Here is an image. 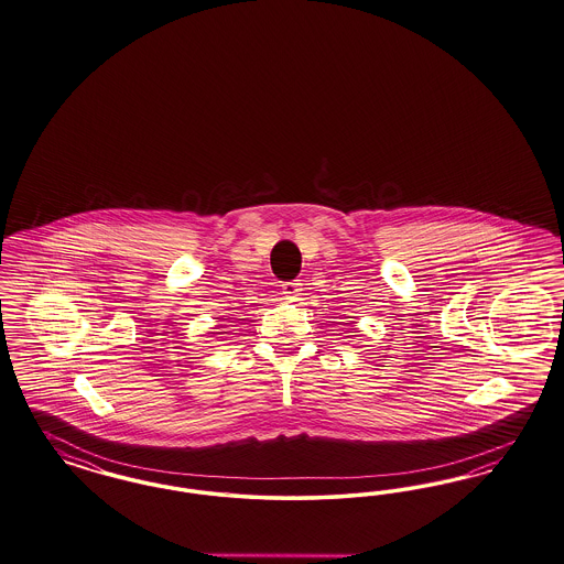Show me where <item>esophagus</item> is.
I'll return each instance as SVG.
<instances>
[{
    "instance_id": "obj_1",
    "label": "esophagus",
    "mask_w": 564,
    "mask_h": 564,
    "mask_svg": "<svg viewBox=\"0 0 564 564\" xmlns=\"http://www.w3.org/2000/svg\"><path fill=\"white\" fill-rule=\"evenodd\" d=\"M302 292V288H300V283H285L283 285V295H285V300H297V295Z\"/></svg>"
}]
</instances>
